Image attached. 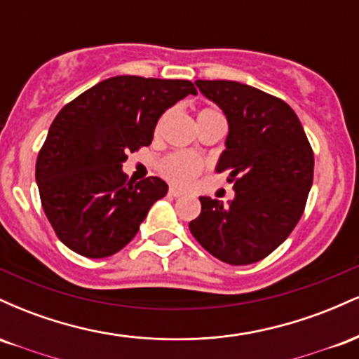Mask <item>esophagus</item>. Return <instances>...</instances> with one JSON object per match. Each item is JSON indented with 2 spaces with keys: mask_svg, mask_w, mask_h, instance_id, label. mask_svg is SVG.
<instances>
[{
  "mask_svg": "<svg viewBox=\"0 0 359 359\" xmlns=\"http://www.w3.org/2000/svg\"><path fill=\"white\" fill-rule=\"evenodd\" d=\"M182 191H180V189H177V187H170L168 189V196H172V197H180L182 196Z\"/></svg>",
  "mask_w": 359,
  "mask_h": 359,
  "instance_id": "obj_1",
  "label": "esophagus"
}]
</instances>
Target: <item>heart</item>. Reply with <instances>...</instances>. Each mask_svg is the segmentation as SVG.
<instances>
[{"label": "heart", "mask_w": 359, "mask_h": 359, "mask_svg": "<svg viewBox=\"0 0 359 359\" xmlns=\"http://www.w3.org/2000/svg\"><path fill=\"white\" fill-rule=\"evenodd\" d=\"M197 118H199V123L208 121V119H224L221 111L216 108L201 109ZM204 167V160L199 155L189 154V151H174L156 163L160 174L177 185L191 184L194 179L203 174Z\"/></svg>", "instance_id": "obj_1"}]
</instances>
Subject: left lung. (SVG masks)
<instances>
[{"mask_svg": "<svg viewBox=\"0 0 359 359\" xmlns=\"http://www.w3.org/2000/svg\"><path fill=\"white\" fill-rule=\"evenodd\" d=\"M229 123L217 172H229V204L199 197L189 229L229 265L266 258L294 231L314 180V151L294 109L277 96L236 81H196Z\"/></svg>", "mask_w": 359, "mask_h": 359, "instance_id": "left-lung-1", "label": "left lung"}]
</instances>
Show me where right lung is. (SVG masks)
<instances>
[{
  "label": "right lung",
  "instance_id": "1",
  "mask_svg": "<svg viewBox=\"0 0 359 359\" xmlns=\"http://www.w3.org/2000/svg\"><path fill=\"white\" fill-rule=\"evenodd\" d=\"M187 94H197L191 81L116 76L59 111L35 179L45 216L67 248L104 258L133 240L168 185L158 177L131 182L121 165L150 145L158 118Z\"/></svg>",
  "mask_w": 359,
  "mask_h": 359
}]
</instances>
